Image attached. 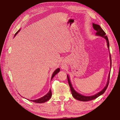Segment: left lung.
I'll return each instance as SVG.
<instances>
[{
    "instance_id": "left-lung-1",
    "label": "left lung",
    "mask_w": 120,
    "mask_h": 120,
    "mask_svg": "<svg viewBox=\"0 0 120 120\" xmlns=\"http://www.w3.org/2000/svg\"><path fill=\"white\" fill-rule=\"evenodd\" d=\"M93 28H94L95 31H96V34L97 35L101 36V37L104 38L105 39H106V42H107V46H108V48L109 49V41L108 38H107V36L106 35V33H105V32L102 30V28L101 27V26L98 25H97V24H95L94 23H93ZM110 60H111V67L112 60H111V54H110ZM109 77H110V72H109V78H108V81H107V84L106 85V86L104 87V88L100 92H99L98 93H97V94L93 95V96H83V95L79 94V93H78L77 92H76V91L74 90V89L73 88V87L72 86L71 84L70 81V79H69V78L68 76H67V78H68V83H69V85L70 90H71V93H72V95L73 97H74L75 99H77V100H79V101H91V100H93V99H94L96 98L97 97H98V96H100V95H102L103 93H104L105 92V90H106V89L107 88V87H108V85H109Z\"/></svg>"
}]
</instances>
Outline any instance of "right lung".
Wrapping results in <instances>:
<instances>
[{"instance_id": "obj_1", "label": "right lung", "mask_w": 120, "mask_h": 120, "mask_svg": "<svg viewBox=\"0 0 120 120\" xmlns=\"http://www.w3.org/2000/svg\"><path fill=\"white\" fill-rule=\"evenodd\" d=\"M19 31H18V32H17L15 34V36L16 35V34H17L18 32ZM60 71V69L59 68H58L57 69H56L55 71H54V72L52 74V76L51 77V79H52L53 78L54 76H55L56 74H57ZM52 96V92H51V89L49 90V92L47 94L45 95V96L41 97V98H40L39 99H35V100H31L32 101H33V102H35V103H44L45 102V101H48V100H49L50 98H51V97Z\"/></svg>"}]
</instances>
